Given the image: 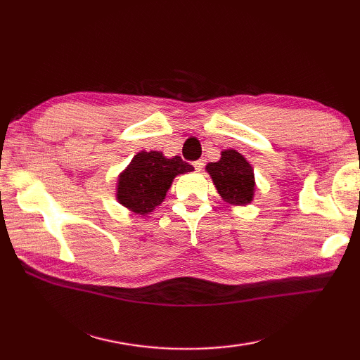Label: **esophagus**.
Masks as SVG:
<instances>
[{"instance_id":"34e87169","label":"esophagus","mask_w":360,"mask_h":360,"mask_svg":"<svg viewBox=\"0 0 360 360\" xmlns=\"http://www.w3.org/2000/svg\"><path fill=\"white\" fill-rule=\"evenodd\" d=\"M193 167L196 168L198 172H201L202 168H204V160H202V159H198V160H195V162H193Z\"/></svg>"}]
</instances>
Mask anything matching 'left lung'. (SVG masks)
I'll return each instance as SVG.
<instances>
[{"label": "left lung", "instance_id": "left-lung-1", "mask_svg": "<svg viewBox=\"0 0 360 360\" xmlns=\"http://www.w3.org/2000/svg\"><path fill=\"white\" fill-rule=\"evenodd\" d=\"M218 193L223 200L235 205H246L254 196V168L238 151L226 150L218 162L207 164Z\"/></svg>", "mask_w": 360, "mask_h": 360}]
</instances>
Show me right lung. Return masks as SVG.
<instances>
[{
	"label": "right lung",
	"instance_id": "right-lung-1",
	"mask_svg": "<svg viewBox=\"0 0 360 360\" xmlns=\"http://www.w3.org/2000/svg\"><path fill=\"white\" fill-rule=\"evenodd\" d=\"M193 167L179 156L167 159L159 151H141L119 176L117 200L134 213H150L164 201L176 174Z\"/></svg>",
	"mask_w": 360,
	"mask_h": 360
}]
</instances>
